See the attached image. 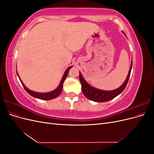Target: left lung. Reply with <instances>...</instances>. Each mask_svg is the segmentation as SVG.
Segmentation results:
<instances>
[{
    "label": "left lung",
    "mask_w": 154,
    "mask_h": 154,
    "mask_svg": "<svg viewBox=\"0 0 154 154\" xmlns=\"http://www.w3.org/2000/svg\"><path fill=\"white\" fill-rule=\"evenodd\" d=\"M123 33H124L123 32ZM125 35L126 36L125 34ZM132 68V61L131 62V63H130V70L128 73V76L127 78H126L125 81L119 88L112 91H103V90L97 89V88L94 87H92L85 81V79L82 76L81 72H80V81L82 84V90L83 94H84V96L87 97V99L96 101V102H98V103L108 101L109 100L114 99L115 97L120 94L121 93L124 91L126 86H127V83L129 80V78H130V72H131Z\"/></svg>",
    "instance_id": "obj_1"
}]
</instances>
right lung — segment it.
Instances as JSON below:
<instances>
[{"label":"right lung","instance_id":"add662e5","mask_svg":"<svg viewBox=\"0 0 154 154\" xmlns=\"http://www.w3.org/2000/svg\"><path fill=\"white\" fill-rule=\"evenodd\" d=\"M71 67H72V66H70L69 67L67 70L66 71V72H65V73L63 74V77L62 78L61 81H60V83L59 85L58 86V87L56 88V89H54V91H52L51 92H44V93H40V92H35V91H31L29 90L28 88H27L25 85L23 83L22 81L21 80V79L20 78L19 76H18V74L17 73V76L18 77V78H19V80L22 83V85H23V87H24V88H25V90L26 91V92L27 93H29V94L35 97H36V98H38V99H40V100H52V99H54V98H56V97H58L60 94V93L62 92V88H63V82L65 81V80H66V77L68 75V73H69V71L70 69H71Z\"/></svg>","mask_w":154,"mask_h":154}]
</instances>
